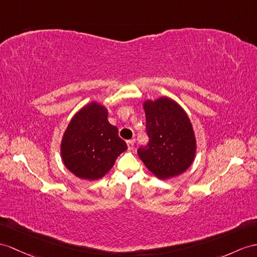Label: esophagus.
I'll use <instances>...</instances> for the list:
<instances>
[{"label": "esophagus", "instance_id": "obj_1", "mask_svg": "<svg viewBox=\"0 0 257 257\" xmlns=\"http://www.w3.org/2000/svg\"><path fill=\"white\" fill-rule=\"evenodd\" d=\"M126 144H127V148H128V150H132V149L134 148V140L127 141V142H126Z\"/></svg>", "mask_w": 257, "mask_h": 257}]
</instances>
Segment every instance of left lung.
Segmentation results:
<instances>
[{
  "instance_id": "8db88e82",
  "label": "left lung",
  "mask_w": 257,
  "mask_h": 257,
  "mask_svg": "<svg viewBox=\"0 0 257 257\" xmlns=\"http://www.w3.org/2000/svg\"><path fill=\"white\" fill-rule=\"evenodd\" d=\"M143 108L149 144L137 150L141 160L158 179L180 176L193 164L197 148L189 115L169 97L145 100Z\"/></svg>"
}]
</instances>
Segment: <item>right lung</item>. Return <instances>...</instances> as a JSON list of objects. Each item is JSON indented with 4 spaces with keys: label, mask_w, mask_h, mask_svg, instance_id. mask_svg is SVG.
Instances as JSON below:
<instances>
[{
    "label": "right lung",
    "mask_w": 257,
    "mask_h": 257,
    "mask_svg": "<svg viewBox=\"0 0 257 257\" xmlns=\"http://www.w3.org/2000/svg\"><path fill=\"white\" fill-rule=\"evenodd\" d=\"M126 149L117 127L108 121V109L96 101L74 114L61 141L64 166L74 176L89 181L104 177Z\"/></svg>",
    "instance_id": "right-lung-1"
}]
</instances>
